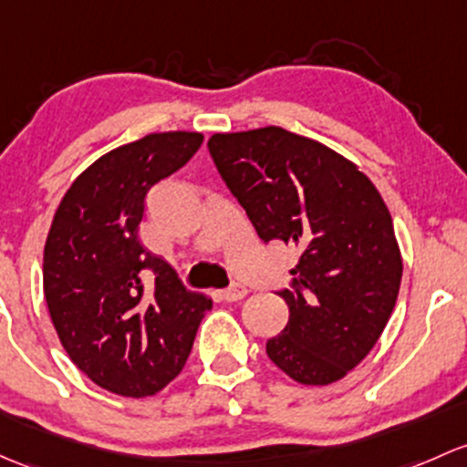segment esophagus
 <instances>
[{
    "mask_svg": "<svg viewBox=\"0 0 467 467\" xmlns=\"http://www.w3.org/2000/svg\"><path fill=\"white\" fill-rule=\"evenodd\" d=\"M246 296H248V288L242 286V284H234V286L221 291V297H223L225 302H237V299H244Z\"/></svg>",
    "mask_w": 467,
    "mask_h": 467,
    "instance_id": "obj_1",
    "label": "esophagus"
}]
</instances>
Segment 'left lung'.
I'll list each match as a JSON object with an SVG mask.
<instances>
[{"label":"left lung","instance_id":"1","mask_svg":"<svg viewBox=\"0 0 467 467\" xmlns=\"http://www.w3.org/2000/svg\"><path fill=\"white\" fill-rule=\"evenodd\" d=\"M208 147L259 237L299 250L291 288L277 293L288 324L268 358L302 385L340 380L399 297L402 257L380 192L349 159L282 127L214 134Z\"/></svg>","mask_w":467,"mask_h":467}]
</instances>
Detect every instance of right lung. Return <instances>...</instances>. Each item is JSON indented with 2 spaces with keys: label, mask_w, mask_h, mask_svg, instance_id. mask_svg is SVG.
<instances>
[{
  "label": "right lung",
  "mask_w": 467,
  "mask_h": 467,
  "mask_svg": "<svg viewBox=\"0 0 467 467\" xmlns=\"http://www.w3.org/2000/svg\"><path fill=\"white\" fill-rule=\"evenodd\" d=\"M201 143L199 131H163L107 151L73 181L48 230V316L73 365L111 394L145 399L170 385L213 308L139 239L147 192Z\"/></svg>",
  "instance_id": "add662e5"
}]
</instances>
